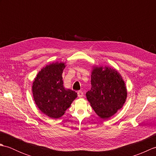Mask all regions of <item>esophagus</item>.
<instances>
[{
  "mask_svg": "<svg viewBox=\"0 0 156 156\" xmlns=\"http://www.w3.org/2000/svg\"><path fill=\"white\" fill-rule=\"evenodd\" d=\"M78 97H80V98L83 97V96H84L83 92L81 91V90H79V91L78 92Z\"/></svg>",
  "mask_w": 156,
  "mask_h": 156,
  "instance_id": "34e87169",
  "label": "esophagus"
}]
</instances>
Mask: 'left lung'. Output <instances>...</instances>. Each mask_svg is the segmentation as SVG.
Returning <instances> with one entry per match:
<instances>
[{
  "label": "left lung",
  "mask_w": 156,
  "mask_h": 156,
  "mask_svg": "<svg viewBox=\"0 0 156 156\" xmlns=\"http://www.w3.org/2000/svg\"><path fill=\"white\" fill-rule=\"evenodd\" d=\"M96 68L91 75L92 87L86 95L99 117L108 119L121 108L127 98V89L121 76L111 68Z\"/></svg>",
  "instance_id": "obj_1"
}]
</instances>
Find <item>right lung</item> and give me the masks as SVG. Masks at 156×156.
<instances>
[{"label": "right lung", "instance_id": "right-lung-1", "mask_svg": "<svg viewBox=\"0 0 156 156\" xmlns=\"http://www.w3.org/2000/svg\"><path fill=\"white\" fill-rule=\"evenodd\" d=\"M64 63L45 66L38 73L33 83L34 101L40 111L51 119L64 114L72 101L78 97L70 89H65L62 80Z\"/></svg>", "mask_w": 156, "mask_h": 156}]
</instances>
